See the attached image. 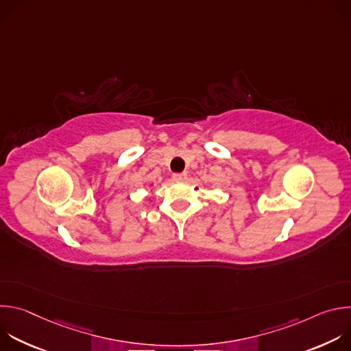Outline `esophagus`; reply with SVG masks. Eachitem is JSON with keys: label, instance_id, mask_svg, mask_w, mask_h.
I'll use <instances>...</instances> for the list:
<instances>
[{"label": "esophagus", "instance_id": "1", "mask_svg": "<svg viewBox=\"0 0 351 351\" xmlns=\"http://www.w3.org/2000/svg\"><path fill=\"white\" fill-rule=\"evenodd\" d=\"M172 179L175 180V182H183V180H186L187 179V175L183 172V173H173L172 175Z\"/></svg>", "mask_w": 351, "mask_h": 351}]
</instances>
